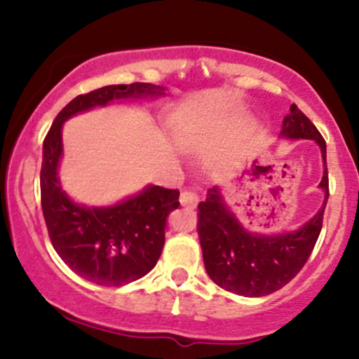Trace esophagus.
Masks as SVG:
<instances>
[{"label": "esophagus", "mask_w": 359, "mask_h": 359, "mask_svg": "<svg viewBox=\"0 0 359 359\" xmlns=\"http://www.w3.org/2000/svg\"><path fill=\"white\" fill-rule=\"evenodd\" d=\"M199 203V197H197L196 192L192 191H182L180 192V204L184 205V208H189V209H194Z\"/></svg>", "instance_id": "obj_1"}]
</instances>
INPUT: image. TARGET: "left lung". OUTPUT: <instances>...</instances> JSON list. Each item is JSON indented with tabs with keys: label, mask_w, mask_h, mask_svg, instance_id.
I'll list each match as a JSON object with an SVG mask.
<instances>
[{
	"label": "left lung",
	"mask_w": 359,
	"mask_h": 359,
	"mask_svg": "<svg viewBox=\"0 0 359 359\" xmlns=\"http://www.w3.org/2000/svg\"><path fill=\"white\" fill-rule=\"evenodd\" d=\"M280 137L287 140H314L324 160V175L319 187L324 204L312 219L294 231L278 234L251 233L231 211L221 187L208 191L199 203V231L204 266L216 285L243 297H263L287 285L302 270L314 250L329 197L325 142L311 119L297 106L283 118Z\"/></svg>",
	"instance_id": "obj_1"
}]
</instances>
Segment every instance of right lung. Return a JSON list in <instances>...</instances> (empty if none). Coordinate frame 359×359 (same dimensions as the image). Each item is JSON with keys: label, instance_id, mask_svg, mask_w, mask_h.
<instances>
[{"label": "right lung", "instance_id": "1", "mask_svg": "<svg viewBox=\"0 0 359 359\" xmlns=\"http://www.w3.org/2000/svg\"><path fill=\"white\" fill-rule=\"evenodd\" d=\"M162 86H104L81 94L57 114L43 140L40 170L42 211L48 236L65 265L82 278L104 287H119L147 275L158 262L165 245L167 217L179 208V191L147 185L137 196L113 205L74 203L62 191L59 165L62 126L69 118L119 100H155L163 96Z\"/></svg>", "mask_w": 359, "mask_h": 359}]
</instances>
